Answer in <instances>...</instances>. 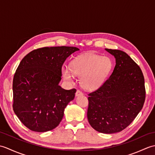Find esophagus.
<instances>
[{"label": "esophagus", "instance_id": "1", "mask_svg": "<svg viewBox=\"0 0 155 155\" xmlns=\"http://www.w3.org/2000/svg\"><path fill=\"white\" fill-rule=\"evenodd\" d=\"M83 93H82V92L79 90H78L77 91V93H76V97H79V96H81V95H83Z\"/></svg>", "mask_w": 155, "mask_h": 155}]
</instances>
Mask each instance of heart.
<instances>
[{
	"instance_id": "obj_1",
	"label": "heart",
	"mask_w": 155,
	"mask_h": 155,
	"mask_svg": "<svg viewBox=\"0 0 155 155\" xmlns=\"http://www.w3.org/2000/svg\"><path fill=\"white\" fill-rule=\"evenodd\" d=\"M71 68L63 66L61 71L64 79L74 83V76L80 77L81 86L87 90L99 88L106 79L112 67V62L107 57L84 54L75 58L71 62Z\"/></svg>"
}]
</instances>
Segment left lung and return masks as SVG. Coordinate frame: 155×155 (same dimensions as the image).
Segmentation results:
<instances>
[{"label": "left lung", "instance_id": "1", "mask_svg": "<svg viewBox=\"0 0 155 155\" xmlns=\"http://www.w3.org/2000/svg\"><path fill=\"white\" fill-rule=\"evenodd\" d=\"M116 64L101 86L89 93L87 118L94 130L104 134L127 128L143 108L145 101L144 78L140 68L126 52L105 48Z\"/></svg>", "mask_w": 155, "mask_h": 155}]
</instances>
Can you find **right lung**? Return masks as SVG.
<instances>
[{"label": "right lung", "instance_id": "obj_1", "mask_svg": "<svg viewBox=\"0 0 155 155\" xmlns=\"http://www.w3.org/2000/svg\"><path fill=\"white\" fill-rule=\"evenodd\" d=\"M79 50L73 47H43L29 52L20 62L13 78V110L22 123L35 132L57 127L77 90H65L62 67Z\"/></svg>", "mask_w": 155, "mask_h": 155}]
</instances>
